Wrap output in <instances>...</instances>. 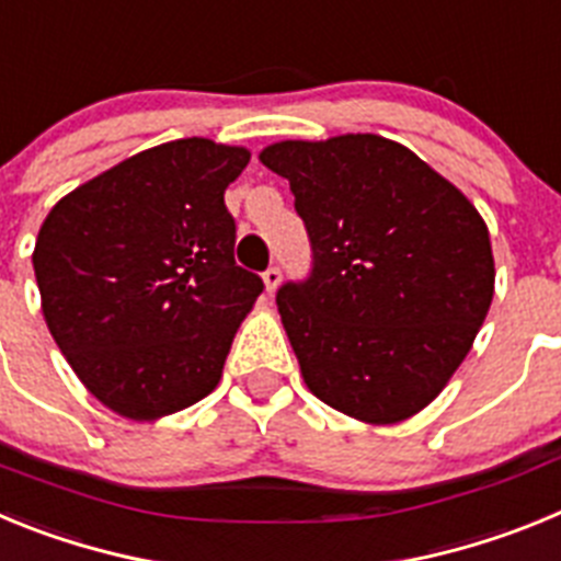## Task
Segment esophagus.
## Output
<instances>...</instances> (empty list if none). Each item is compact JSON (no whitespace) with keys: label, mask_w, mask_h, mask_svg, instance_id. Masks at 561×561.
<instances>
[{"label":"esophagus","mask_w":561,"mask_h":561,"mask_svg":"<svg viewBox=\"0 0 561 561\" xmlns=\"http://www.w3.org/2000/svg\"><path fill=\"white\" fill-rule=\"evenodd\" d=\"M264 284H266V291H275L277 286H280V270H277V266H270V270L264 272Z\"/></svg>","instance_id":"1"}]
</instances>
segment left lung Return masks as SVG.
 Instances as JSON below:
<instances>
[{
	"label": "left lung",
	"instance_id": "1",
	"mask_svg": "<svg viewBox=\"0 0 561 561\" xmlns=\"http://www.w3.org/2000/svg\"><path fill=\"white\" fill-rule=\"evenodd\" d=\"M311 241V275L277 289L306 388L365 424L424 410L494 297L489 227L463 193L379 134L266 146Z\"/></svg>",
	"mask_w": 561,
	"mask_h": 561
}]
</instances>
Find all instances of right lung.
<instances>
[{
    "label": "right lung",
    "mask_w": 561,
    "mask_h": 561,
    "mask_svg": "<svg viewBox=\"0 0 561 561\" xmlns=\"http://www.w3.org/2000/svg\"><path fill=\"white\" fill-rule=\"evenodd\" d=\"M241 146L187 137L67 193L33 250L47 329L87 390L123 419L205 399L264 280L236 266L225 191Z\"/></svg>",
    "instance_id": "obj_1"
}]
</instances>
